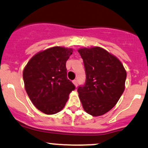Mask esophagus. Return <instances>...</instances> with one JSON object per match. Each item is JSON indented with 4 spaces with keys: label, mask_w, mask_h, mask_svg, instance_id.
Masks as SVG:
<instances>
[{
    "label": "esophagus",
    "mask_w": 148,
    "mask_h": 148,
    "mask_svg": "<svg viewBox=\"0 0 148 148\" xmlns=\"http://www.w3.org/2000/svg\"><path fill=\"white\" fill-rule=\"evenodd\" d=\"M73 84L75 85V87H77V80H74L73 81Z\"/></svg>",
    "instance_id": "esophagus-1"
}]
</instances>
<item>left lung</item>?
I'll return each instance as SVG.
<instances>
[{
    "instance_id": "1",
    "label": "left lung",
    "mask_w": 148,
    "mask_h": 148,
    "mask_svg": "<svg viewBox=\"0 0 148 148\" xmlns=\"http://www.w3.org/2000/svg\"><path fill=\"white\" fill-rule=\"evenodd\" d=\"M86 81L79 87L84 110L93 116L106 114L116 104L125 90L126 71L115 56L99 47L79 49Z\"/></svg>"
}]
</instances>
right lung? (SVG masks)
<instances>
[{
  "label": "right lung",
  "mask_w": 148,
  "mask_h": 148,
  "mask_svg": "<svg viewBox=\"0 0 148 148\" xmlns=\"http://www.w3.org/2000/svg\"><path fill=\"white\" fill-rule=\"evenodd\" d=\"M73 49L53 47L32 57L23 71L25 88L39 111L48 115L63 109L75 88L67 78L66 63Z\"/></svg>",
  "instance_id": "obj_1"
}]
</instances>
